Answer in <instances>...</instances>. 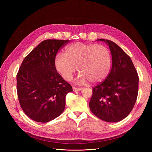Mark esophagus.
<instances>
[{
  "label": "esophagus",
  "instance_id": "obj_1",
  "mask_svg": "<svg viewBox=\"0 0 152 152\" xmlns=\"http://www.w3.org/2000/svg\"><path fill=\"white\" fill-rule=\"evenodd\" d=\"M82 90V88L80 87H73V91H80Z\"/></svg>",
  "mask_w": 152,
  "mask_h": 152
}]
</instances>
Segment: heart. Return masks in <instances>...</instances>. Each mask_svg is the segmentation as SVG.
I'll return each instance as SVG.
<instances>
[{"instance_id": "b5f03b06", "label": "heart", "mask_w": 152, "mask_h": 152, "mask_svg": "<svg viewBox=\"0 0 152 152\" xmlns=\"http://www.w3.org/2000/svg\"><path fill=\"white\" fill-rule=\"evenodd\" d=\"M111 65L108 48L102 44L75 42L65 49V54L58 53L54 58V66L64 79L70 80L77 70L80 72L76 82L84 84L91 81L96 84L107 77Z\"/></svg>"}]
</instances>
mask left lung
Here are the masks:
<instances>
[{
  "instance_id": "8db88e82",
  "label": "left lung",
  "mask_w": 152,
  "mask_h": 152,
  "mask_svg": "<svg viewBox=\"0 0 152 152\" xmlns=\"http://www.w3.org/2000/svg\"><path fill=\"white\" fill-rule=\"evenodd\" d=\"M110 48L112 66L103 82L93 87L89 108L95 116L108 122L128 116L138 94L139 77L131 58L115 43L103 39Z\"/></svg>"
}]
</instances>
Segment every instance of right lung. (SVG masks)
I'll use <instances>...</instances> for the list:
<instances>
[{
    "mask_svg": "<svg viewBox=\"0 0 152 152\" xmlns=\"http://www.w3.org/2000/svg\"><path fill=\"white\" fill-rule=\"evenodd\" d=\"M69 40L41 42L23 61L16 75L17 93L23 111L32 120L48 122L63 113L65 97L73 91L54 66L58 50Z\"/></svg>",
    "mask_w": 152,
    "mask_h": 152,
    "instance_id": "obj_1",
    "label": "right lung"
}]
</instances>
